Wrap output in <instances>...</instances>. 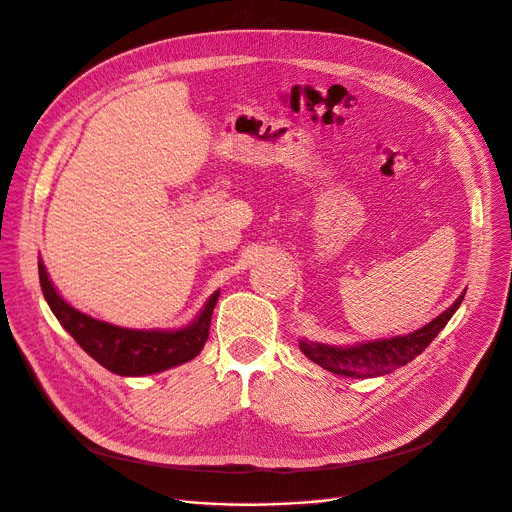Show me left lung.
I'll return each instance as SVG.
<instances>
[{
    "mask_svg": "<svg viewBox=\"0 0 512 512\" xmlns=\"http://www.w3.org/2000/svg\"><path fill=\"white\" fill-rule=\"evenodd\" d=\"M463 296H466V292H463L443 314H439L429 324H425L423 329H418L404 337L369 341L353 347L322 345V343H312L302 339L300 349L310 361H314L322 369L331 371V374H337L343 378L384 376L410 363L416 355H421L431 345V341L445 329V324L459 308Z\"/></svg>",
    "mask_w": 512,
    "mask_h": 512,
    "instance_id": "obj_1",
    "label": "left lung"
}]
</instances>
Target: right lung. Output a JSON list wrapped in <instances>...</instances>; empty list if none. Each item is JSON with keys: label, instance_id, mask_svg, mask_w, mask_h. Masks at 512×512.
Instances as JSON below:
<instances>
[{"label": "right lung", "instance_id": "1", "mask_svg": "<svg viewBox=\"0 0 512 512\" xmlns=\"http://www.w3.org/2000/svg\"><path fill=\"white\" fill-rule=\"evenodd\" d=\"M38 277L44 300L49 302L63 329L87 355L124 378L151 376L194 359L206 345L210 318L220 294L214 292L198 318L179 331H136L75 310L59 296L42 261H38Z\"/></svg>", "mask_w": 512, "mask_h": 512}]
</instances>
